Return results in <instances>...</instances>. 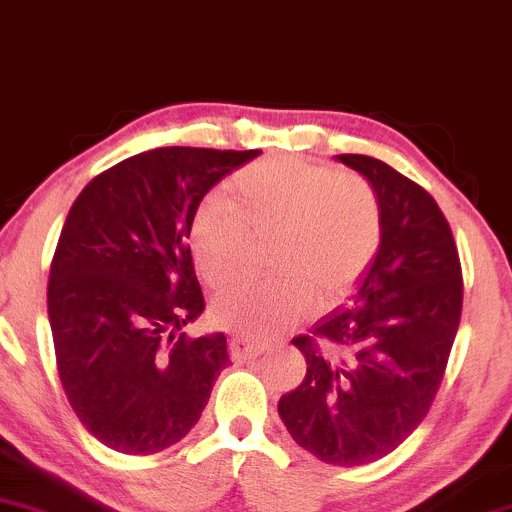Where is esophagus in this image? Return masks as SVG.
Masks as SVG:
<instances>
[{
	"mask_svg": "<svg viewBox=\"0 0 512 512\" xmlns=\"http://www.w3.org/2000/svg\"><path fill=\"white\" fill-rule=\"evenodd\" d=\"M263 350H266V345L246 338V335H234V338L230 340V352H232L234 362H249V359L258 357Z\"/></svg>",
	"mask_w": 512,
	"mask_h": 512,
	"instance_id": "1",
	"label": "esophagus"
}]
</instances>
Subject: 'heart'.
I'll list each match as a JSON object with an SVG mask.
<instances>
[{
  "mask_svg": "<svg viewBox=\"0 0 512 512\" xmlns=\"http://www.w3.org/2000/svg\"><path fill=\"white\" fill-rule=\"evenodd\" d=\"M230 196L208 194L191 220V254L210 287L244 273L251 239L268 237L273 278L234 285L213 302V321L227 330L273 338L311 311L318 299L345 297L371 268L383 244V203L362 174L270 155L251 162Z\"/></svg>",
  "mask_w": 512,
  "mask_h": 512,
  "instance_id": "obj_1",
  "label": "heart"
}]
</instances>
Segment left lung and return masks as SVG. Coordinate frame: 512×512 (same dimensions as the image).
<instances>
[{"mask_svg": "<svg viewBox=\"0 0 512 512\" xmlns=\"http://www.w3.org/2000/svg\"><path fill=\"white\" fill-rule=\"evenodd\" d=\"M376 186L383 244L347 309L292 340L306 376L278 412L294 441L328 465L386 458L424 422L462 314V266L434 196L369 155H338Z\"/></svg>", "mask_w": 512, "mask_h": 512, "instance_id": "left-lung-1", "label": "left lung"}]
</instances>
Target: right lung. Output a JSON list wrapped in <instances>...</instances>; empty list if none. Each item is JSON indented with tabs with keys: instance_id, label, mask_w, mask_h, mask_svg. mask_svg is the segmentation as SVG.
<instances>
[{
	"instance_id": "right-lung-1",
	"label": "right lung",
	"mask_w": 512,
	"mask_h": 512,
	"mask_svg": "<svg viewBox=\"0 0 512 512\" xmlns=\"http://www.w3.org/2000/svg\"><path fill=\"white\" fill-rule=\"evenodd\" d=\"M258 153L146 150L90 179L66 215L47 280L59 381L117 453L182 441L230 364L225 335L182 330L206 306L189 232L203 196Z\"/></svg>"
}]
</instances>
